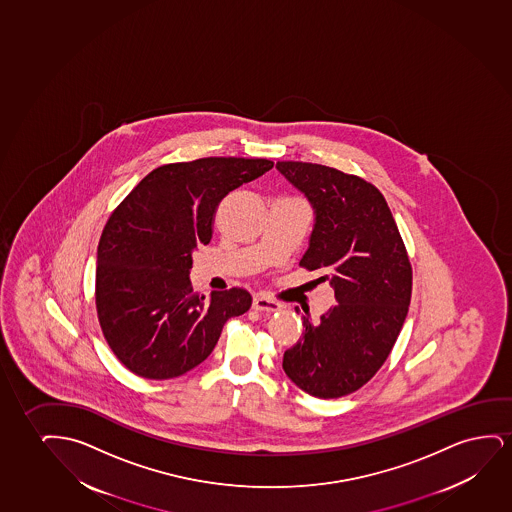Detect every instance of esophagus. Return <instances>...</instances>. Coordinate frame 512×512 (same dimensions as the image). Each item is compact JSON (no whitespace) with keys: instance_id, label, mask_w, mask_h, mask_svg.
Masks as SVG:
<instances>
[{"instance_id":"esophagus-1","label":"esophagus","mask_w":512,"mask_h":512,"mask_svg":"<svg viewBox=\"0 0 512 512\" xmlns=\"http://www.w3.org/2000/svg\"><path fill=\"white\" fill-rule=\"evenodd\" d=\"M253 309L262 311V313H274V311H280L281 304L280 302L273 301V299H269V297H264V295H257L253 299Z\"/></svg>"}]
</instances>
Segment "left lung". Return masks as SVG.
<instances>
[{"label": "left lung", "mask_w": 512, "mask_h": 512, "mask_svg": "<svg viewBox=\"0 0 512 512\" xmlns=\"http://www.w3.org/2000/svg\"><path fill=\"white\" fill-rule=\"evenodd\" d=\"M276 168L315 210L309 248L299 266L322 271L336 306L285 351L283 369L301 390L337 399L369 381L385 364L406 320L413 269L385 197L372 183L313 162Z\"/></svg>", "instance_id": "1"}]
</instances>
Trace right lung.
<instances>
[{
    "label": "right lung",
    "mask_w": 512,
    "mask_h": 512,
    "mask_svg": "<svg viewBox=\"0 0 512 512\" xmlns=\"http://www.w3.org/2000/svg\"><path fill=\"white\" fill-rule=\"evenodd\" d=\"M267 159L204 157L148 173L113 210L98 245L96 309L106 343L136 376H182L210 357L225 322L246 313L243 288L192 290L197 246L218 204L273 168Z\"/></svg>",
    "instance_id": "1"
}]
</instances>
